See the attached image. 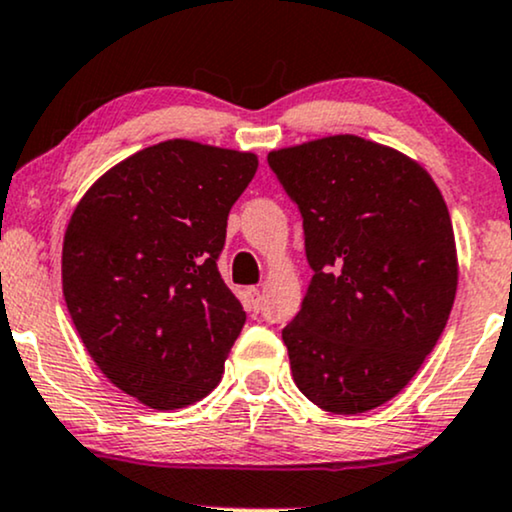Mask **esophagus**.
Wrapping results in <instances>:
<instances>
[{
  "instance_id": "1",
  "label": "esophagus",
  "mask_w": 512,
  "mask_h": 512,
  "mask_svg": "<svg viewBox=\"0 0 512 512\" xmlns=\"http://www.w3.org/2000/svg\"><path fill=\"white\" fill-rule=\"evenodd\" d=\"M246 301H249V311H254V313L261 311V306H263V296H261V292H258L256 287L246 289Z\"/></svg>"
}]
</instances>
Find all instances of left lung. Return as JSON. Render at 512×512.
I'll return each instance as SVG.
<instances>
[{
    "mask_svg": "<svg viewBox=\"0 0 512 512\" xmlns=\"http://www.w3.org/2000/svg\"><path fill=\"white\" fill-rule=\"evenodd\" d=\"M299 206L313 270L282 330L296 387L356 415L394 399L430 356L458 287L449 208L425 168L356 135L270 151Z\"/></svg>",
    "mask_w": 512,
    "mask_h": 512,
    "instance_id": "left-lung-1",
    "label": "left lung"
}]
</instances>
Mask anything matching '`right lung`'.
<instances>
[{"label":"right lung","instance_id":"obj_1","mask_svg":"<svg viewBox=\"0 0 512 512\" xmlns=\"http://www.w3.org/2000/svg\"><path fill=\"white\" fill-rule=\"evenodd\" d=\"M258 159L189 140L102 175L63 237V299L92 361L156 410L204 399L246 313L218 273L230 208Z\"/></svg>","mask_w":512,"mask_h":512}]
</instances>
